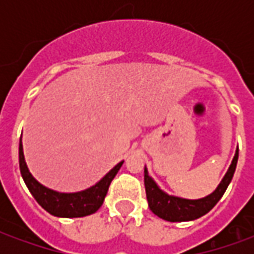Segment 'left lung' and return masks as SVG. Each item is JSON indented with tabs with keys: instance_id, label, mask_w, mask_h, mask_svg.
Here are the masks:
<instances>
[{
	"instance_id": "left-lung-1",
	"label": "left lung",
	"mask_w": 254,
	"mask_h": 254,
	"mask_svg": "<svg viewBox=\"0 0 254 254\" xmlns=\"http://www.w3.org/2000/svg\"><path fill=\"white\" fill-rule=\"evenodd\" d=\"M237 162H238V148L235 149V155L231 160V165H230L227 173L222 178L218 188L211 194L202 197V198H196V200L173 196V194H169L165 190H162L158 187V184L154 181V178L148 174L147 167H144V185H145L149 209L156 216L165 219L167 222H189V220L201 218L202 215L209 212L216 205V202L222 198L229 184L233 180Z\"/></svg>"
}]
</instances>
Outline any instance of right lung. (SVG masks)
Masks as SVG:
<instances>
[{"label":"right lung","mask_w":254,"mask_h":254,"mask_svg":"<svg viewBox=\"0 0 254 254\" xmlns=\"http://www.w3.org/2000/svg\"><path fill=\"white\" fill-rule=\"evenodd\" d=\"M19 163L20 173H21L25 185L43 209H46L47 212L52 213L54 216H58V218H81V216L92 215L102 207L111 181L114 180L118 170L121 169L124 160L114 166L95 185L87 188L84 190L73 191V193L53 190L50 188L42 185L41 182L36 181L25 163L21 140L19 144Z\"/></svg>","instance_id":"add662e5"}]
</instances>
